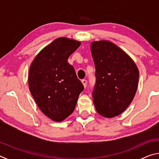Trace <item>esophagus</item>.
<instances>
[{
	"label": "esophagus",
	"mask_w": 159,
	"mask_h": 159,
	"mask_svg": "<svg viewBox=\"0 0 159 159\" xmlns=\"http://www.w3.org/2000/svg\"><path fill=\"white\" fill-rule=\"evenodd\" d=\"M81 82H82L83 85V87L86 88V86H87V80H85V79H83V80H81Z\"/></svg>",
	"instance_id": "1"
}]
</instances>
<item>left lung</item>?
Masks as SVG:
<instances>
[{"mask_svg":"<svg viewBox=\"0 0 159 159\" xmlns=\"http://www.w3.org/2000/svg\"><path fill=\"white\" fill-rule=\"evenodd\" d=\"M95 66L93 102L99 114L113 118L130 105L138 85L139 70L127 53L112 42L90 44Z\"/></svg>","mask_w":159,"mask_h":159,"instance_id":"1","label":"left lung"}]
</instances>
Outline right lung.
<instances>
[{"label":"right lung","mask_w":159,"mask_h":159,"mask_svg":"<svg viewBox=\"0 0 159 159\" xmlns=\"http://www.w3.org/2000/svg\"><path fill=\"white\" fill-rule=\"evenodd\" d=\"M80 42L57 38L40 51L29 67L28 82L32 96L41 111L56 122L72 114L83 90L74 67L67 60Z\"/></svg>","instance_id":"obj_1"}]
</instances>
